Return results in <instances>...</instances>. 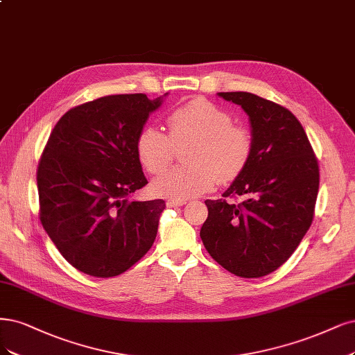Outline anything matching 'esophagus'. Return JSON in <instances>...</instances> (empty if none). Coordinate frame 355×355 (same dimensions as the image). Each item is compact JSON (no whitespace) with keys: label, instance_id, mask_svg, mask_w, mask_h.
<instances>
[{"label":"esophagus","instance_id":"1","mask_svg":"<svg viewBox=\"0 0 355 355\" xmlns=\"http://www.w3.org/2000/svg\"><path fill=\"white\" fill-rule=\"evenodd\" d=\"M167 207H182V205H185L187 204V201L185 200H173V198H170V200H167Z\"/></svg>","mask_w":355,"mask_h":355}]
</instances>
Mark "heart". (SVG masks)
<instances>
[{
  "instance_id": "b5f03b06",
  "label": "heart",
  "mask_w": 355,
  "mask_h": 355,
  "mask_svg": "<svg viewBox=\"0 0 355 355\" xmlns=\"http://www.w3.org/2000/svg\"><path fill=\"white\" fill-rule=\"evenodd\" d=\"M168 137L155 126H144L135 141L138 160L157 175L173 158V146L188 144L182 167L151 182L153 193L163 198L187 200L207 192L216 180L230 182L247 167L252 139L247 129L232 125V117L205 98H193L167 116Z\"/></svg>"
}]
</instances>
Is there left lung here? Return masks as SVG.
Masks as SVG:
<instances>
[{
  "label": "left lung",
  "instance_id": "left-lung-1",
  "mask_svg": "<svg viewBox=\"0 0 355 355\" xmlns=\"http://www.w3.org/2000/svg\"><path fill=\"white\" fill-rule=\"evenodd\" d=\"M241 105L251 126L252 151L223 197L207 200L200 236L227 272L261 277L282 266L307 234L319 192V164L307 133L289 110L250 92H218Z\"/></svg>",
  "mask_w": 355,
  "mask_h": 355
}]
</instances>
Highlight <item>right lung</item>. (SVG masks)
Listing matches in <instances>:
<instances>
[{"mask_svg": "<svg viewBox=\"0 0 355 355\" xmlns=\"http://www.w3.org/2000/svg\"><path fill=\"white\" fill-rule=\"evenodd\" d=\"M167 95H108L85 103L69 110L48 138L36 176L41 223L85 275L123 273L154 243L166 202L129 197L148 183L137 137Z\"/></svg>", "mask_w": 355, "mask_h": 355, "instance_id": "right-lung-1", "label": "right lung"}]
</instances>
